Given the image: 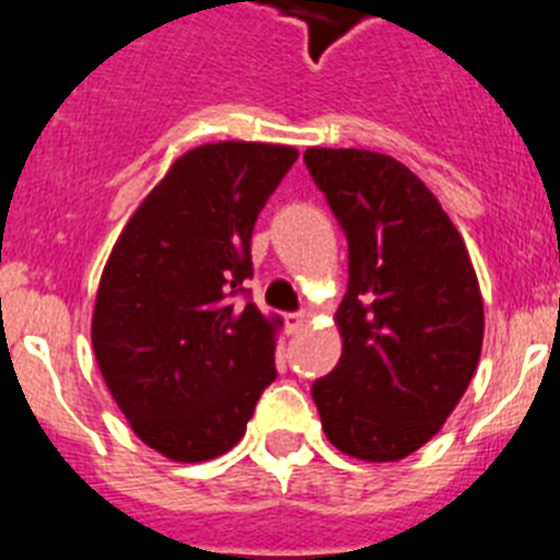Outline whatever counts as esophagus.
Wrapping results in <instances>:
<instances>
[{"mask_svg":"<svg viewBox=\"0 0 560 560\" xmlns=\"http://www.w3.org/2000/svg\"><path fill=\"white\" fill-rule=\"evenodd\" d=\"M307 320H310L307 310H299V313H290V315H287V327L293 329V332H299V329L307 327Z\"/></svg>","mask_w":560,"mask_h":560,"instance_id":"1","label":"esophagus"}]
</instances>
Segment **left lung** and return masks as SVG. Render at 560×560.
<instances>
[{"mask_svg": "<svg viewBox=\"0 0 560 560\" xmlns=\"http://www.w3.org/2000/svg\"><path fill=\"white\" fill-rule=\"evenodd\" d=\"M304 163L349 245L340 361L313 383L324 434L369 462L415 454L448 420L479 363L482 295L436 197L395 158L307 149Z\"/></svg>", "mask_w": 560, "mask_h": 560, "instance_id": "1", "label": "left lung"}]
</instances>
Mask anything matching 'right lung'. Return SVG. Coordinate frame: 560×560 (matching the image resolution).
Masks as SVG:
<instances>
[{
  "instance_id": "1",
  "label": "right lung",
  "mask_w": 560,
  "mask_h": 560,
  "mask_svg": "<svg viewBox=\"0 0 560 560\" xmlns=\"http://www.w3.org/2000/svg\"><path fill=\"white\" fill-rule=\"evenodd\" d=\"M299 152L206 143L143 199L101 276L92 349L149 448L206 462L245 436L276 381V324L245 287L250 236Z\"/></svg>"
}]
</instances>
